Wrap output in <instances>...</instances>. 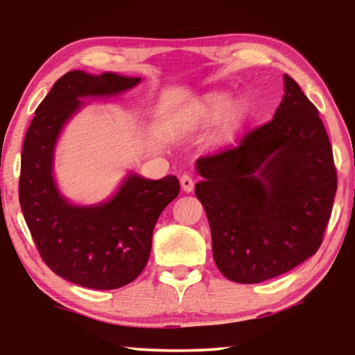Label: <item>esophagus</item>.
Listing matches in <instances>:
<instances>
[{
  "instance_id": "34e87169",
  "label": "esophagus",
  "mask_w": 355,
  "mask_h": 355,
  "mask_svg": "<svg viewBox=\"0 0 355 355\" xmlns=\"http://www.w3.org/2000/svg\"><path fill=\"white\" fill-rule=\"evenodd\" d=\"M193 186H196V182H193V179L189 176V174H182L181 176V187L184 192H192L193 191Z\"/></svg>"
}]
</instances>
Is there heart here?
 Instances as JSON below:
<instances>
[{"label": "heart", "instance_id": "heart-1", "mask_svg": "<svg viewBox=\"0 0 355 355\" xmlns=\"http://www.w3.org/2000/svg\"><path fill=\"white\" fill-rule=\"evenodd\" d=\"M244 106L239 103H231L226 94L223 92H211L200 101L196 110V119L200 123H211L220 116H225V123L227 129L236 128L244 119Z\"/></svg>", "mask_w": 355, "mask_h": 355}]
</instances>
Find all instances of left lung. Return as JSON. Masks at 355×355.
<instances>
[{"label": "left lung", "instance_id": "1", "mask_svg": "<svg viewBox=\"0 0 355 355\" xmlns=\"http://www.w3.org/2000/svg\"><path fill=\"white\" fill-rule=\"evenodd\" d=\"M196 196L211 230L213 259L227 279L255 284L312 257L338 189L333 148L318 110L284 74L273 119L239 144L197 159Z\"/></svg>", "mask_w": 355, "mask_h": 355}]
</instances>
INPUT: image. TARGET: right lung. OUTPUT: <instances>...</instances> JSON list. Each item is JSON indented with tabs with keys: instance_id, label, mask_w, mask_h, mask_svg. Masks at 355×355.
I'll return each instance as SVG.
<instances>
[{
	"instance_id": "obj_1",
	"label": "right lung",
	"mask_w": 355,
	"mask_h": 355,
	"mask_svg": "<svg viewBox=\"0 0 355 355\" xmlns=\"http://www.w3.org/2000/svg\"><path fill=\"white\" fill-rule=\"evenodd\" d=\"M140 77L71 71L38 105L22 147L19 202L48 268L90 289H118L147 265L158 216L179 193L176 176L158 181L129 174L111 200L71 205L53 179V153L62 125L82 96H110L132 89Z\"/></svg>"
}]
</instances>
